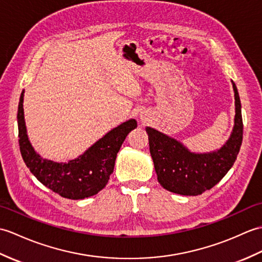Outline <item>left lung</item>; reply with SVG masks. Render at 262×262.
I'll return each mask as SVG.
<instances>
[{"mask_svg": "<svg viewBox=\"0 0 262 262\" xmlns=\"http://www.w3.org/2000/svg\"><path fill=\"white\" fill-rule=\"evenodd\" d=\"M234 125L222 147L210 152H194L183 142L154 127L146 126L150 155L159 184L171 193L196 196L214 187L233 166L242 143L241 102L235 84Z\"/></svg>", "mask_w": 262, "mask_h": 262, "instance_id": "left-lung-1", "label": "left lung"}]
</instances>
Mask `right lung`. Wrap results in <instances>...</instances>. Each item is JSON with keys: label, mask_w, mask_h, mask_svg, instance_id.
Masks as SVG:
<instances>
[{"label": "right lung", "mask_w": 262, "mask_h": 262, "mask_svg": "<svg viewBox=\"0 0 262 262\" xmlns=\"http://www.w3.org/2000/svg\"><path fill=\"white\" fill-rule=\"evenodd\" d=\"M23 98L25 91L21 93L17 107L19 144L22 158L33 176L46 187L69 200H84L105 187L114 169L116 155L126 136L137 127V121L130 119L114 127L77 158L57 162L43 158L31 144L26 126Z\"/></svg>", "instance_id": "add662e5"}]
</instances>
